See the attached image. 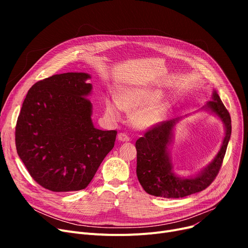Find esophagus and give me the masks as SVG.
<instances>
[{"instance_id":"1","label":"esophagus","mask_w":248,"mask_h":248,"mask_svg":"<svg viewBox=\"0 0 248 248\" xmlns=\"http://www.w3.org/2000/svg\"><path fill=\"white\" fill-rule=\"evenodd\" d=\"M117 138H119V140H122V141H128V140H131V138H129L125 133H120L119 136H117Z\"/></svg>"}]
</instances>
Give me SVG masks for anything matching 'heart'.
<instances>
[{
	"instance_id": "b5f03b06",
	"label": "heart",
	"mask_w": 248,
	"mask_h": 248,
	"mask_svg": "<svg viewBox=\"0 0 248 248\" xmlns=\"http://www.w3.org/2000/svg\"><path fill=\"white\" fill-rule=\"evenodd\" d=\"M162 94L159 90L152 88L129 89L119 96L120 106L128 110L136 111L134 123L138 127L149 128L161 123L167 113V106L158 102ZM107 109L109 113L115 114L117 107L114 102L108 101Z\"/></svg>"
}]
</instances>
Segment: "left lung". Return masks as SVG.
Returning <instances> with one entry per match:
<instances>
[{
    "mask_svg": "<svg viewBox=\"0 0 248 248\" xmlns=\"http://www.w3.org/2000/svg\"><path fill=\"white\" fill-rule=\"evenodd\" d=\"M207 107L224 122L226 134L214 161L197 177L181 179L172 172L167 146L170 142L176 120L164 121L149 127L145 135L136 141L137 175L140 184L148 194L163 198H183L201 192L212 184L225 157L231 136V117L216 93L213 99L207 102Z\"/></svg>",
    "mask_w": 248,
    "mask_h": 248,
    "instance_id": "1",
    "label": "left lung"
}]
</instances>
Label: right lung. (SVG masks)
<instances>
[{"label":"right lung","instance_id":"1","mask_svg":"<svg viewBox=\"0 0 248 248\" xmlns=\"http://www.w3.org/2000/svg\"><path fill=\"white\" fill-rule=\"evenodd\" d=\"M87 73L67 72L36 82L18 116L15 141L30 176L53 192L85 189L106 155L116 131H100L91 122Z\"/></svg>","mask_w":248,"mask_h":248}]
</instances>
